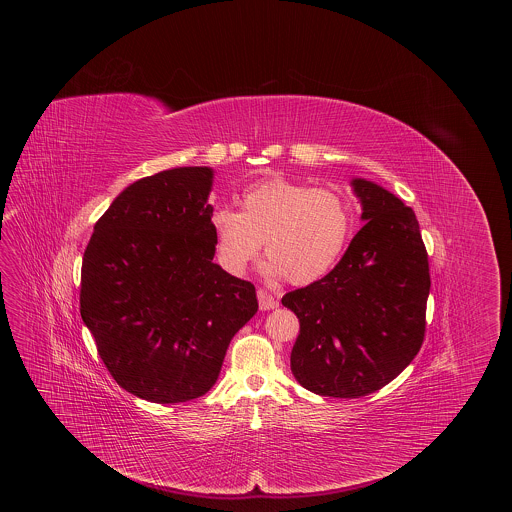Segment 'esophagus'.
<instances>
[{"mask_svg": "<svg viewBox=\"0 0 512 512\" xmlns=\"http://www.w3.org/2000/svg\"><path fill=\"white\" fill-rule=\"evenodd\" d=\"M257 299H259V307L261 311H270L274 307H278V301L267 292V290H259L257 292Z\"/></svg>", "mask_w": 512, "mask_h": 512, "instance_id": "obj_1", "label": "esophagus"}]
</instances>
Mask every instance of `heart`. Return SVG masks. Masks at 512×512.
Here are the masks:
<instances>
[{"label": "heart", "mask_w": 512, "mask_h": 512, "mask_svg": "<svg viewBox=\"0 0 512 512\" xmlns=\"http://www.w3.org/2000/svg\"><path fill=\"white\" fill-rule=\"evenodd\" d=\"M240 213L219 207L209 226L224 272L242 276L265 242L268 276H288L305 286L326 276L349 244L355 213L351 201L332 188H311L270 176L247 186Z\"/></svg>", "instance_id": "b5f03b06"}]
</instances>
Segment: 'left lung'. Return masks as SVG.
Masks as SVG:
<instances>
[{
  "label": "left lung",
  "instance_id": "left-lung-1",
  "mask_svg": "<svg viewBox=\"0 0 512 512\" xmlns=\"http://www.w3.org/2000/svg\"><path fill=\"white\" fill-rule=\"evenodd\" d=\"M351 184L365 226L324 278L282 297L301 326L292 349L295 380L341 399L382 390L411 365L424 341L430 293L413 209L374 182Z\"/></svg>",
  "mask_w": 512,
  "mask_h": 512
}]
</instances>
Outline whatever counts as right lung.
Segmentation results:
<instances>
[{
  "instance_id": "obj_1",
  "label": "right lung",
  "mask_w": 512,
  "mask_h": 512,
  "mask_svg": "<svg viewBox=\"0 0 512 512\" xmlns=\"http://www.w3.org/2000/svg\"><path fill=\"white\" fill-rule=\"evenodd\" d=\"M211 186L209 167L130 184L84 251L82 320L115 382L153 403L211 390L230 341L259 309L255 286L213 263Z\"/></svg>"
}]
</instances>
